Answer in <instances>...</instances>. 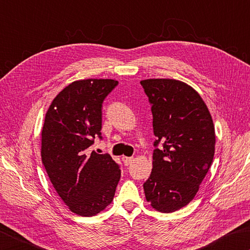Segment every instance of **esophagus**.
I'll return each mask as SVG.
<instances>
[{
    "label": "esophagus",
    "instance_id": "34e87169",
    "mask_svg": "<svg viewBox=\"0 0 250 250\" xmlns=\"http://www.w3.org/2000/svg\"><path fill=\"white\" fill-rule=\"evenodd\" d=\"M122 161H124V164L125 166H129L130 164H132V161H133V157H122Z\"/></svg>",
    "mask_w": 250,
    "mask_h": 250
}]
</instances>
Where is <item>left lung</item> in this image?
<instances>
[{
  "instance_id": "left-lung-1",
  "label": "left lung",
  "mask_w": 250,
  "mask_h": 250,
  "mask_svg": "<svg viewBox=\"0 0 250 250\" xmlns=\"http://www.w3.org/2000/svg\"><path fill=\"white\" fill-rule=\"evenodd\" d=\"M141 84L151 105L157 138L153 169L143 185L145 197L157 211L174 212L192 202L212 164L213 121L202 97L185 82L147 79Z\"/></svg>"
}]
</instances>
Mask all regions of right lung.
Wrapping results in <instances>:
<instances>
[{
  "mask_svg": "<svg viewBox=\"0 0 250 250\" xmlns=\"http://www.w3.org/2000/svg\"><path fill=\"white\" fill-rule=\"evenodd\" d=\"M118 81L85 79L70 83L48 107L41 157L48 178L68 208L93 217L112 202L120 169L108 154L91 151L102 139V104Z\"/></svg>",
  "mask_w": 250,
  "mask_h": 250,
  "instance_id": "obj_1",
  "label": "right lung"
}]
</instances>
